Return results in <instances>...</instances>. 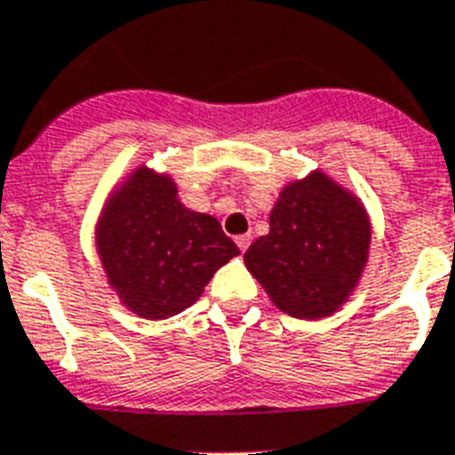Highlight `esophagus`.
I'll list each match as a JSON object with an SVG mask.
<instances>
[{
	"label": "esophagus",
	"instance_id": "obj_1",
	"mask_svg": "<svg viewBox=\"0 0 455 455\" xmlns=\"http://www.w3.org/2000/svg\"><path fill=\"white\" fill-rule=\"evenodd\" d=\"M235 241H236V246H239V251H241V252H246L248 246H251L252 236H251V235H239Z\"/></svg>",
	"mask_w": 455,
	"mask_h": 455
}]
</instances>
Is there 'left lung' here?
Instances as JSON below:
<instances>
[{
	"label": "left lung",
	"mask_w": 455,
	"mask_h": 455,
	"mask_svg": "<svg viewBox=\"0 0 455 455\" xmlns=\"http://www.w3.org/2000/svg\"><path fill=\"white\" fill-rule=\"evenodd\" d=\"M268 228L243 262L277 309L321 319L347 303L371 243V223L360 198L315 171L280 191Z\"/></svg>",
	"instance_id": "1"
}]
</instances>
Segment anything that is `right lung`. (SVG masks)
<instances>
[{
	"instance_id": "add662e5",
	"label": "right lung",
	"mask_w": 455,
	"mask_h": 455,
	"mask_svg": "<svg viewBox=\"0 0 455 455\" xmlns=\"http://www.w3.org/2000/svg\"><path fill=\"white\" fill-rule=\"evenodd\" d=\"M95 246L111 289L143 319L180 315L239 255L214 216L184 207L171 175L146 166L111 191L95 225Z\"/></svg>"
}]
</instances>
